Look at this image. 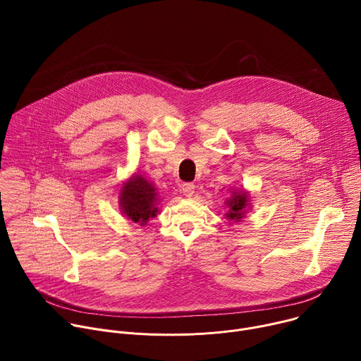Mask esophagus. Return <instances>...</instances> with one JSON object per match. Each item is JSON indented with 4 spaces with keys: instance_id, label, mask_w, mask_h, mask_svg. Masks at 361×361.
Returning <instances> with one entry per match:
<instances>
[{
    "instance_id": "obj_1",
    "label": "esophagus",
    "mask_w": 361,
    "mask_h": 361,
    "mask_svg": "<svg viewBox=\"0 0 361 361\" xmlns=\"http://www.w3.org/2000/svg\"><path fill=\"white\" fill-rule=\"evenodd\" d=\"M194 188H195V185L192 183H185V184L181 185V192L185 197H191L194 194Z\"/></svg>"
}]
</instances>
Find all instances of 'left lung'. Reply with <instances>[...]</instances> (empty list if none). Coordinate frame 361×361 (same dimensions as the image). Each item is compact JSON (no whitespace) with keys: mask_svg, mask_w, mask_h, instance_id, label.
<instances>
[{"mask_svg":"<svg viewBox=\"0 0 361 361\" xmlns=\"http://www.w3.org/2000/svg\"><path fill=\"white\" fill-rule=\"evenodd\" d=\"M230 192V195L226 198V202L224 205L227 207V212H226V219H228L230 221H234V223H240L247 212L250 210L251 207V197H250V192L244 188H230L227 190Z\"/></svg>","mask_w":361,"mask_h":361,"instance_id":"left-lung-1","label":"left lung"}]
</instances>
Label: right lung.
<instances>
[{
	"label": "right lung",
	"instance_id": "right-lung-1",
	"mask_svg": "<svg viewBox=\"0 0 361 361\" xmlns=\"http://www.w3.org/2000/svg\"><path fill=\"white\" fill-rule=\"evenodd\" d=\"M160 201L157 188L140 173H135L123 181L118 191V205L121 213L130 221L140 226H145L148 220L157 216V205Z\"/></svg>",
	"mask_w": 361,
	"mask_h": 361
}]
</instances>
